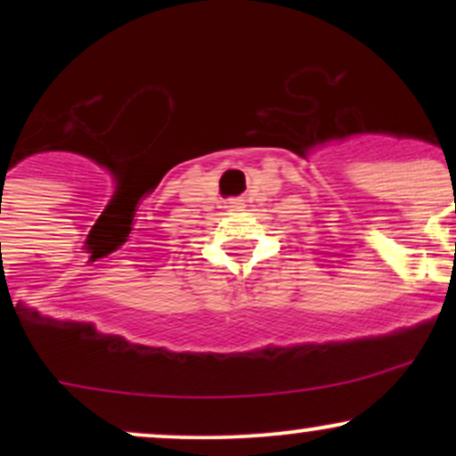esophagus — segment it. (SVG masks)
<instances>
[{
	"label": "esophagus",
	"instance_id": "obj_1",
	"mask_svg": "<svg viewBox=\"0 0 456 456\" xmlns=\"http://www.w3.org/2000/svg\"><path fill=\"white\" fill-rule=\"evenodd\" d=\"M240 206H242V203H240L238 199H232V201H229V208H240Z\"/></svg>",
	"mask_w": 456,
	"mask_h": 456
}]
</instances>
